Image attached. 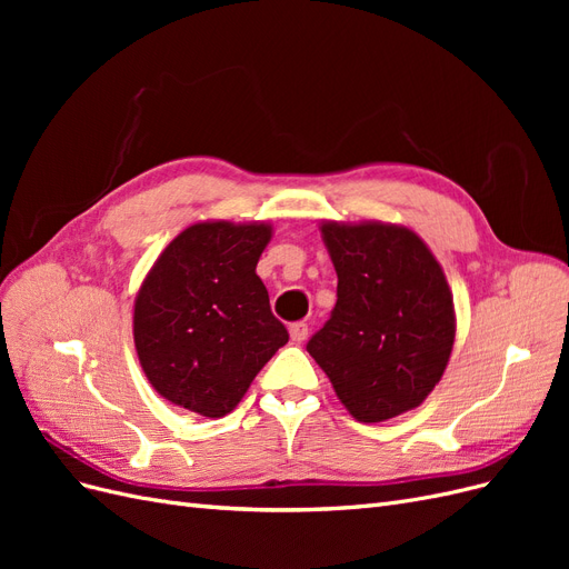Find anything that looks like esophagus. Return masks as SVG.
<instances>
[{"label": "esophagus", "mask_w": 569, "mask_h": 569, "mask_svg": "<svg viewBox=\"0 0 569 569\" xmlns=\"http://www.w3.org/2000/svg\"><path fill=\"white\" fill-rule=\"evenodd\" d=\"M289 337L295 343H301L308 337V325L306 322H291L289 325Z\"/></svg>", "instance_id": "obj_1"}]
</instances>
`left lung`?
<instances>
[{
    "label": "left lung",
    "mask_w": 569,
    "mask_h": 569,
    "mask_svg": "<svg viewBox=\"0 0 569 569\" xmlns=\"http://www.w3.org/2000/svg\"><path fill=\"white\" fill-rule=\"evenodd\" d=\"M337 270L335 311L308 341L351 416L385 422L418 408L449 366L456 308L422 239L393 222H320Z\"/></svg>",
    "instance_id": "8db88e82"
}]
</instances>
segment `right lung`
Masks as SVG:
<instances>
[{
	"label": "right lung",
	"mask_w": 569,
	"mask_h": 569,
	"mask_svg": "<svg viewBox=\"0 0 569 569\" xmlns=\"http://www.w3.org/2000/svg\"><path fill=\"white\" fill-rule=\"evenodd\" d=\"M270 222L201 220L170 242L134 297L132 337L149 385L166 401L222 418L284 347L256 263Z\"/></svg>",
	"instance_id": "1"
}]
</instances>
